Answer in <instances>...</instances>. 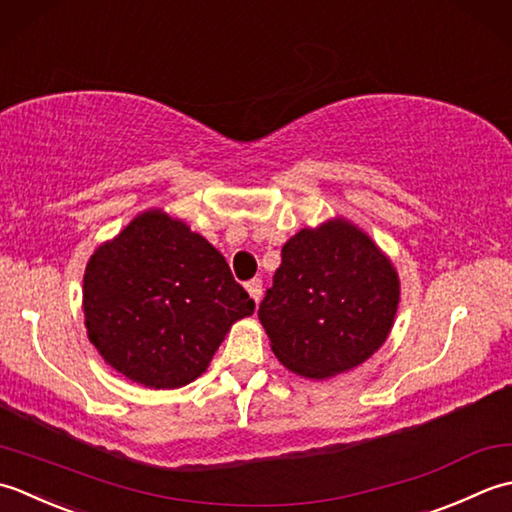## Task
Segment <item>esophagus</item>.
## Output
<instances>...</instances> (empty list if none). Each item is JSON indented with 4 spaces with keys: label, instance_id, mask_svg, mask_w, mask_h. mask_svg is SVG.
Instances as JSON below:
<instances>
[{
    "label": "esophagus",
    "instance_id": "obj_1",
    "mask_svg": "<svg viewBox=\"0 0 512 512\" xmlns=\"http://www.w3.org/2000/svg\"><path fill=\"white\" fill-rule=\"evenodd\" d=\"M245 287L249 291V296L254 298V302H258L260 296H263V280H260V278H252Z\"/></svg>",
    "mask_w": 512,
    "mask_h": 512
}]
</instances>
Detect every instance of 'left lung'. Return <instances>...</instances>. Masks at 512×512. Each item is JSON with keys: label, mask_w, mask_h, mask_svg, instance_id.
Segmentation results:
<instances>
[{"label": "left lung", "mask_w": 512, "mask_h": 512, "mask_svg": "<svg viewBox=\"0 0 512 512\" xmlns=\"http://www.w3.org/2000/svg\"><path fill=\"white\" fill-rule=\"evenodd\" d=\"M258 307L271 351L289 371L325 380L358 367L389 338L400 278L371 238L344 218L300 229L283 245Z\"/></svg>", "instance_id": "1"}]
</instances>
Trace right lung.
<instances>
[{
  "label": "right lung",
  "mask_w": 512,
  "mask_h": 512,
  "mask_svg": "<svg viewBox=\"0 0 512 512\" xmlns=\"http://www.w3.org/2000/svg\"><path fill=\"white\" fill-rule=\"evenodd\" d=\"M254 307L223 254L161 210L97 247L83 274L90 342L112 369L150 389L196 380Z\"/></svg>",
  "instance_id": "obj_1"
}]
</instances>
